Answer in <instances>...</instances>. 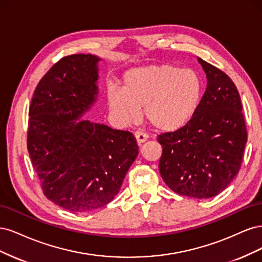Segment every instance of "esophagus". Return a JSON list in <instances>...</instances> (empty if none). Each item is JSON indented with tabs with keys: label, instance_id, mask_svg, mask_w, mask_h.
I'll return each instance as SVG.
<instances>
[{
	"label": "esophagus",
	"instance_id": "obj_1",
	"mask_svg": "<svg viewBox=\"0 0 262 262\" xmlns=\"http://www.w3.org/2000/svg\"><path fill=\"white\" fill-rule=\"evenodd\" d=\"M134 137H136V139H137L138 144L144 143V142H145V141L147 140V138H148L145 133H143V132H140V131H138V132L134 133Z\"/></svg>",
	"mask_w": 262,
	"mask_h": 262
}]
</instances>
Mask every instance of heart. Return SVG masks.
<instances>
[{"label": "heart", "mask_w": 262, "mask_h": 262, "mask_svg": "<svg viewBox=\"0 0 262 262\" xmlns=\"http://www.w3.org/2000/svg\"><path fill=\"white\" fill-rule=\"evenodd\" d=\"M204 82L194 70L170 63L133 68L123 74L122 89L109 86L107 104L122 125L136 123L143 109L145 121L161 132L186 126L199 110Z\"/></svg>", "instance_id": "obj_1"}]
</instances>
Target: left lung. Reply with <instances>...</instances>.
<instances>
[{"label": "left lung", "mask_w": 262, "mask_h": 262, "mask_svg": "<svg viewBox=\"0 0 262 262\" xmlns=\"http://www.w3.org/2000/svg\"><path fill=\"white\" fill-rule=\"evenodd\" d=\"M198 61L208 80L199 110L184 128L157 140L165 184L180 195L208 199L223 191L238 173L247 131L233 81L210 63Z\"/></svg>", "instance_id": "1"}]
</instances>
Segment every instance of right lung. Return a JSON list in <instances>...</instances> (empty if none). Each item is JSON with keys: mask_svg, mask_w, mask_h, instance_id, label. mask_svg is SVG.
Here are the masks:
<instances>
[{"mask_svg": "<svg viewBox=\"0 0 262 262\" xmlns=\"http://www.w3.org/2000/svg\"><path fill=\"white\" fill-rule=\"evenodd\" d=\"M100 61L83 53L61 59L29 107L27 148L43 193L75 213L112 201L139 153L131 132L83 119L98 98Z\"/></svg>", "mask_w": 262, "mask_h": 262, "instance_id": "right-lung-1", "label": "right lung"}]
</instances>
